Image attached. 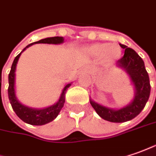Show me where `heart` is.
Instances as JSON below:
<instances>
[{"label": "heart", "instance_id": "b5f03b06", "mask_svg": "<svg viewBox=\"0 0 156 156\" xmlns=\"http://www.w3.org/2000/svg\"><path fill=\"white\" fill-rule=\"evenodd\" d=\"M88 51L92 55L99 56L101 55L104 57L106 60H114L118 59L121 50L116 44H109L107 43H96L93 44L90 47L88 48Z\"/></svg>", "mask_w": 156, "mask_h": 156}]
</instances>
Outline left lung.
Instances as JSON below:
<instances>
[{"label": "left lung", "instance_id": "left-lung-1", "mask_svg": "<svg viewBox=\"0 0 156 156\" xmlns=\"http://www.w3.org/2000/svg\"><path fill=\"white\" fill-rule=\"evenodd\" d=\"M119 46L125 49V54L117 61V66L125 70L131 78L135 88L133 100L122 108L113 109L98 104L90 98V104L101 118L114 123L129 121L137 116L144 108L150 95L149 74L145 69L144 60L131 48L121 43Z\"/></svg>", "mask_w": 156, "mask_h": 156}]
</instances>
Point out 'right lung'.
<instances>
[{"label": "right lung", "mask_w": 156, "mask_h": 156, "mask_svg": "<svg viewBox=\"0 0 156 156\" xmlns=\"http://www.w3.org/2000/svg\"><path fill=\"white\" fill-rule=\"evenodd\" d=\"M64 42V38L62 37H48L39 40L37 42H32L29 45H27L26 47L23 49L24 52L30 46L33 45L34 43H48V44H60ZM22 52L16 56L15 59L12 62V65L11 71L8 75V83H9V86H8V98L10 101V103L12 105V108L13 109V111L15 112L17 116L22 119L24 122L32 125V126H42L48 123L53 121L58 116V114H60V110L63 108L65 103V97H66V92L67 90V89L71 86L72 83H67L64 87L63 90L61 92V95L60 96V99L58 101L52 105L50 107H48L45 108L37 109L29 108L27 106H25L22 103H20L19 100L17 99L15 94V70L16 66L18 63V60L20 59V55L22 54Z\"/></svg>", "instance_id": "1"}]
</instances>
